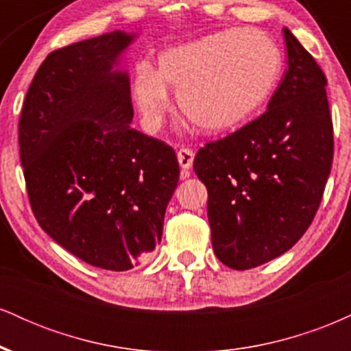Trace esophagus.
Listing matches in <instances>:
<instances>
[{
  "label": "esophagus",
  "instance_id": "1",
  "mask_svg": "<svg viewBox=\"0 0 351 351\" xmlns=\"http://www.w3.org/2000/svg\"><path fill=\"white\" fill-rule=\"evenodd\" d=\"M178 163L181 167V170L186 171L189 168L193 167V160H195V153H193V150H189V148H180L178 150Z\"/></svg>",
  "mask_w": 351,
  "mask_h": 351
}]
</instances>
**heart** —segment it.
<instances>
[{"label": "heart", "instance_id": "1", "mask_svg": "<svg viewBox=\"0 0 351 351\" xmlns=\"http://www.w3.org/2000/svg\"><path fill=\"white\" fill-rule=\"evenodd\" d=\"M282 72V54L259 29H226L163 51L156 71L140 64L132 94L145 127L156 132L176 92L186 119L206 134L244 122L267 100Z\"/></svg>", "mask_w": 351, "mask_h": 351}]
</instances>
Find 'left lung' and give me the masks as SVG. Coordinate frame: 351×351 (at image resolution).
I'll list each match as a JSON object with an SVG mask.
<instances>
[{"mask_svg":"<svg viewBox=\"0 0 351 351\" xmlns=\"http://www.w3.org/2000/svg\"><path fill=\"white\" fill-rule=\"evenodd\" d=\"M287 71L267 110L195 156L208 189L217 259L236 271L287 252L304 236L324 196L333 160V125L315 59L287 27Z\"/></svg>","mask_w":351,"mask_h":351,"instance_id":"8db88e82","label":"left lung"}]
</instances>
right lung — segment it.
<instances>
[{
  "instance_id": "add662e5",
  "label": "right lung",
  "mask_w": 351,
  "mask_h": 351,
  "mask_svg": "<svg viewBox=\"0 0 351 351\" xmlns=\"http://www.w3.org/2000/svg\"><path fill=\"white\" fill-rule=\"evenodd\" d=\"M136 34L51 52L27 88L19 155L39 226L66 251L128 271L162 241L180 180L175 150L130 127V79L117 69Z\"/></svg>"
}]
</instances>
